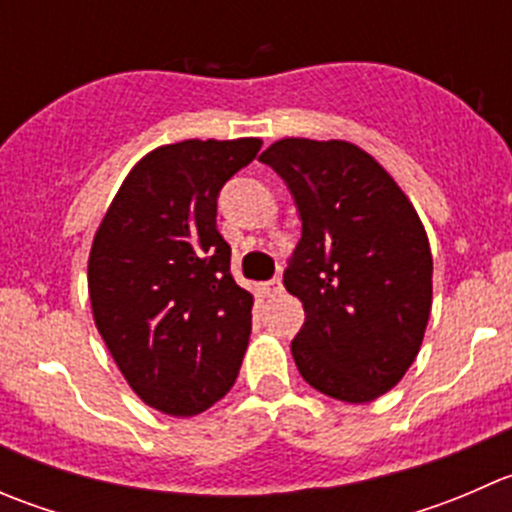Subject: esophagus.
I'll list each match as a JSON object with an SVG mask.
<instances>
[{
    "mask_svg": "<svg viewBox=\"0 0 512 512\" xmlns=\"http://www.w3.org/2000/svg\"><path fill=\"white\" fill-rule=\"evenodd\" d=\"M282 280L280 277H275V280H270V282H265V285H262V292L267 294V297H275V294H280L282 292Z\"/></svg>",
    "mask_w": 512,
    "mask_h": 512,
    "instance_id": "34e87169",
    "label": "esophagus"
}]
</instances>
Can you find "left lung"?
I'll use <instances>...</instances> for the list:
<instances>
[{
    "mask_svg": "<svg viewBox=\"0 0 512 512\" xmlns=\"http://www.w3.org/2000/svg\"><path fill=\"white\" fill-rule=\"evenodd\" d=\"M260 160L285 178L302 218L285 272L304 307L294 364L332 399H379L414 364L431 317L433 257L421 218L356 143L280 138Z\"/></svg>",
    "mask_w": 512,
    "mask_h": 512,
    "instance_id": "8db88e82",
    "label": "left lung"
}]
</instances>
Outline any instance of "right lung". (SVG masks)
<instances>
[{
	"label": "right lung",
	"instance_id": "obj_1",
	"mask_svg": "<svg viewBox=\"0 0 512 512\" xmlns=\"http://www.w3.org/2000/svg\"><path fill=\"white\" fill-rule=\"evenodd\" d=\"M260 138L190 141L146 153L113 195L89 255L98 334L138 399L195 416L232 389L255 297L230 272L218 193Z\"/></svg>",
	"mask_w": 512,
	"mask_h": 512
}]
</instances>
